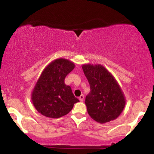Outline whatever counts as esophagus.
Instances as JSON below:
<instances>
[{
	"label": "esophagus",
	"mask_w": 154,
	"mask_h": 154,
	"mask_svg": "<svg viewBox=\"0 0 154 154\" xmlns=\"http://www.w3.org/2000/svg\"><path fill=\"white\" fill-rule=\"evenodd\" d=\"M84 98H85V96H84V95H81L79 97V100H80V101H83V100H84Z\"/></svg>",
	"instance_id": "1"
}]
</instances>
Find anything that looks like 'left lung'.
<instances>
[{
	"label": "left lung",
	"instance_id": "obj_1",
	"mask_svg": "<svg viewBox=\"0 0 154 154\" xmlns=\"http://www.w3.org/2000/svg\"><path fill=\"white\" fill-rule=\"evenodd\" d=\"M82 68L91 88L85 101L88 114L101 124L116 119L126 103L118 82L102 65L84 64Z\"/></svg>",
	"mask_w": 154,
	"mask_h": 154
}]
</instances>
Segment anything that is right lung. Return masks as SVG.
I'll return each instance as SVG.
<instances>
[{"instance_id": "right-lung-1", "label": "right lung", "mask_w": 154, "mask_h": 154, "mask_svg": "<svg viewBox=\"0 0 154 154\" xmlns=\"http://www.w3.org/2000/svg\"><path fill=\"white\" fill-rule=\"evenodd\" d=\"M75 66V63L69 60L58 59L44 69L32 93L33 105L42 115L61 117L79 101L71 87L64 83L65 77Z\"/></svg>"}]
</instances>
